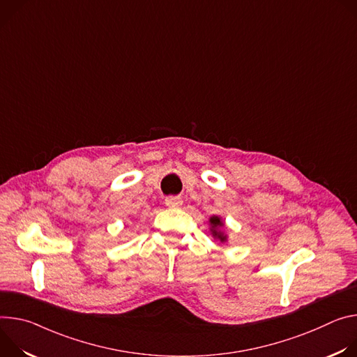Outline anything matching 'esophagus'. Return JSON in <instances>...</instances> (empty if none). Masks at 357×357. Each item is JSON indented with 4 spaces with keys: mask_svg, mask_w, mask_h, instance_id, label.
<instances>
[{
    "mask_svg": "<svg viewBox=\"0 0 357 357\" xmlns=\"http://www.w3.org/2000/svg\"><path fill=\"white\" fill-rule=\"evenodd\" d=\"M165 203L170 208H178L183 204V200H181V197H178V195H170V197H166Z\"/></svg>",
    "mask_w": 357,
    "mask_h": 357,
    "instance_id": "1",
    "label": "esophagus"
}]
</instances>
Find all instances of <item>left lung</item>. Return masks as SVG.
Returning a JSON list of instances; mask_svg holds the SVG:
<instances>
[{
  "mask_svg": "<svg viewBox=\"0 0 357 357\" xmlns=\"http://www.w3.org/2000/svg\"><path fill=\"white\" fill-rule=\"evenodd\" d=\"M210 222H211V225H213V234L217 236V238L220 240V241H225V236L221 234V232H218V231H215V228L217 227H221L222 225V222H221V220L218 218V217H211V220H210Z\"/></svg>",
  "mask_w": 357,
  "mask_h": 357,
  "instance_id": "1",
  "label": "left lung"
}]
</instances>
